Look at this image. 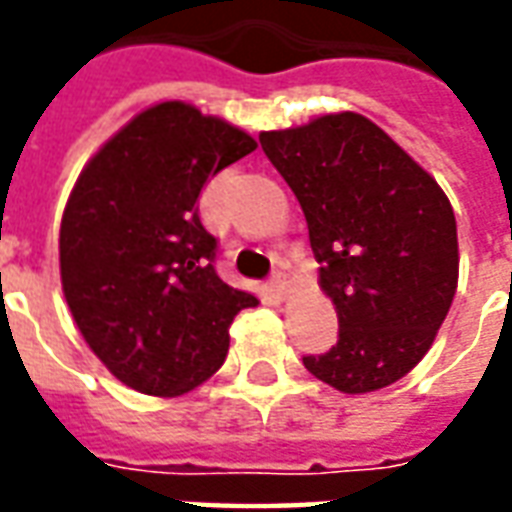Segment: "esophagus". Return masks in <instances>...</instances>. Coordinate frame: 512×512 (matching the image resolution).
<instances>
[{"label": "esophagus", "instance_id": "1", "mask_svg": "<svg viewBox=\"0 0 512 512\" xmlns=\"http://www.w3.org/2000/svg\"><path fill=\"white\" fill-rule=\"evenodd\" d=\"M268 285H271V290H274L277 296H282L285 288H288V274H285L282 268H277V271L271 274V279H268Z\"/></svg>", "mask_w": 512, "mask_h": 512}]
</instances>
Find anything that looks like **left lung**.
I'll return each mask as SVG.
<instances>
[{
  "mask_svg": "<svg viewBox=\"0 0 512 512\" xmlns=\"http://www.w3.org/2000/svg\"><path fill=\"white\" fill-rule=\"evenodd\" d=\"M296 194L340 334L304 367L345 395L395 384L436 340L458 288V227L436 180L356 112L263 131Z\"/></svg>",
  "mask_w": 512,
  "mask_h": 512,
  "instance_id": "8db88e82",
  "label": "left lung"
}]
</instances>
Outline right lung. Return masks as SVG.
<instances>
[{"mask_svg": "<svg viewBox=\"0 0 512 512\" xmlns=\"http://www.w3.org/2000/svg\"><path fill=\"white\" fill-rule=\"evenodd\" d=\"M252 136L183 101L139 112L95 153L60 227L62 293L109 373L142 395H183L222 367L230 323L257 299L213 268L202 186Z\"/></svg>", "mask_w": 512, "mask_h": 512, "instance_id": "add662e5", "label": "right lung"}]
</instances>
